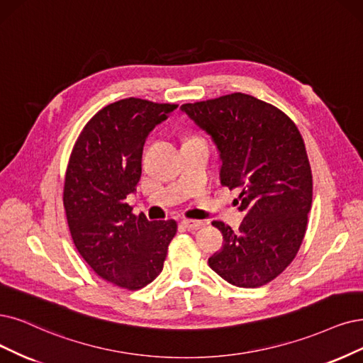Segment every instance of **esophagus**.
<instances>
[{"mask_svg":"<svg viewBox=\"0 0 363 363\" xmlns=\"http://www.w3.org/2000/svg\"><path fill=\"white\" fill-rule=\"evenodd\" d=\"M182 225L185 229L189 230H199L203 227V221H199V220H182Z\"/></svg>","mask_w":363,"mask_h":363,"instance_id":"obj_1","label":"esophagus"}]
</instances>
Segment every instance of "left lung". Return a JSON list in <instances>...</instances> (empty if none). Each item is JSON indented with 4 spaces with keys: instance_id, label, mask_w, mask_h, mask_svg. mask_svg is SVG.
<instances>
[{
    "instance_id": "left-lung-1",
    "label": "left lung",
    "mask_w": 363,
    "mask_h": 363,
    "mask_svg": "<svg viewBox=\"0 0 363 363\" xmlns=\"http://www.w3.org/2000/svg\"><path fill=\"white\" fill-rule=\"evenodd\" d=\"M181 111L206 131L223 161L221 184L239 189L244 223L212 225L224 244L208 263L227 283H271L296 257L313 203V174L298 127L278 107L235 92L186 103Z\"/></svg>"
}]
</instances>
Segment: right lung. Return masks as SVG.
I'll use <instances>...</instances> for the list:
<instances>
[{"mask_svg":"<svg viewBox=\"0 0 363 363\" xmlns=\"http://www.w3.org/2000/svg\"><path fill=\"white\" fill-rule=\"evenodd\" d=\"M178 104L124 99L94 115L73 146L64 209L80 256L103 279L139 290L163 271L174 220L147 221L125 202L136 191L147 134Z\"/></svg>","mask_w":363,"mask_h":363,"instance_id":"obj_1","label":"right lung"}]
</instances>
